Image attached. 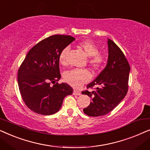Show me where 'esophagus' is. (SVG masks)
Masks as SVG:
<instances>
[{
    "label": "esophagus",
    "mask_w": 150,
    "mask_h": 150,
    "mask_svg": "<svg viewBox=\"0 0 150 150\" xmlns=\"http://www.w3.org/2000/svg\"><path fill=\"white\" fill-rule=\"evenodd\" d=\"M73 94L75 96H80L81 94V91H79V90L74 89L73 91Z\"/></svg>",
    "instance_id": "1"
}]
</instances>
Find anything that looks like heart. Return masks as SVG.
<instances>
[{
  "label": "heart",
  "instance_id": "1",
  "mask_svg": "<svg viewBox=\"0 0 150 150\" xmlns=\"http://www.w3.org/2000/svg\"><path fill=\"white\" fill-rule=\"evenodd\" d=\"M79 46L85 51V54L89 57V63L96 68L101 67L105 61V57L100 54L99 48L93 42L83 41L79 43ZM69 50V47L66 46L59 54V62L62 65H66V54ZM91 74L87 69H74L65 72L64 79L69 85L74 87H81L84 84L91 79Z\"/></svg>",
  "mask_w": 150,
  "mask_h": 150
}]
</instances>
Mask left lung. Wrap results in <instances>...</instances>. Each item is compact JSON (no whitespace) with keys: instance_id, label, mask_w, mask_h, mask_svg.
Masks as SVG:
<instances>
[{"instance_id":"obj_1","label":"left lung","mask_w":150,"mask_h":150,"mask_svg":"<svg viewBox=\"0 0 150 150\" xmlns=\"http://www.w3.org/2000/svg\"><path fill=\"white\" fill-rule=\"evenodd\" d=\"M107 64L96 79L87 85L92 88L100 85L94 91H82L91 98V102L83 111L91 117L102 116L112 111L122 102L128 92L130 65L121 49L110 39L107 41Z\"/></svg>"}]
</instances>
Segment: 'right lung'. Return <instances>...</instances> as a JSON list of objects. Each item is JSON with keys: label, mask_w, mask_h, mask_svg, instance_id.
<instances>
[{"label": "right lung", "mask_w": 150, "mask_h": 150, "mask_svg": "<svg viewBox=\"0 0 150 150\" xmlns=\"http://www.w3.org/2000/svg\"><path fill=\"white\" fill-rule=\"evenodd\" d=\"M74 40L70 35L48 37L30 49L20 65L18 72L20 94L27 107L36 113H56L65 96L72 94L70 86L57 81L61 79L59 54Z\"/></svg>", "instance_id": "add662e5"}]
</instances>
